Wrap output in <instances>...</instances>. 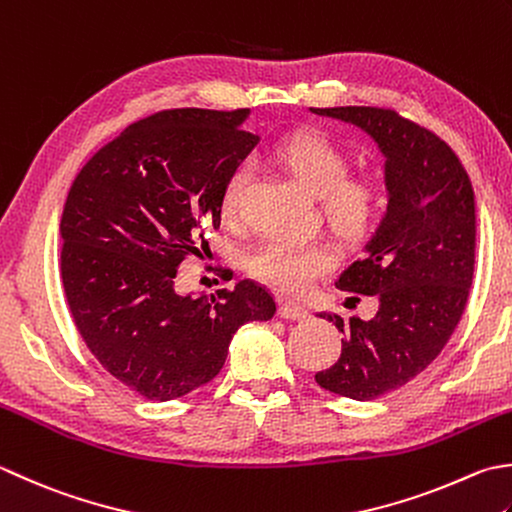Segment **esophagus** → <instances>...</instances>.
Masks as SVG:
<instances>
[{
	"label": "esophagus",
	"mask_w": 512,
	"mask_h": 512,
	"mask_svg": "<svg viewBox=\"0 0 512 512\" xmlns=\"http://www.w3.org/2000/svg\"><path fill=\"white\" fill-rule=\"evenodd\" d=\"M279 315L284 319H290V322H299V319H306L310 313L306 306L297 302H279Z\"/></svg>",
	"instance_id": "1"
}]
</instances>
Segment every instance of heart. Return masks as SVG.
I'll list each match as a JSON object with an SVG mask.
<instances>
[{
    "label": "heart",
    "instance_id": "obj_1",
    "mask_svg": "<svg viewBox=\"0 0 512 512\" xmlns=\"http://www.w3.org/2000/svg\"><path fill=\"white\" fill-rule=\"evenodd\" d=\"M275 159L310 193L319 197L322 215L335 235L348 242L364 239L382 215L384 188L373 177H348L350 159L322 133H299L275 148ZM253 175L250 162L230 170L219 195L226 215H235ZM250 275L279 293L299 295L335 266V253L322 239L268 237L246 257Z\"/></svg>",
    "mask_w": 512,
    "mask_h": 512
}]
</instances>
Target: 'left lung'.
<instances>
[{
  "instance_id": "obj_1",
  "label": "left lung",
  "mask_w": 512,
  "mask_h": 512,
  "mask_svg": "<svg viewBox=\"0 0 512 512\" xmlns=\"http://www.w3.org/2000/svg\"><path fill=\"white\" fill-rule=\"evenodd\" d=\"M375 139L386 157L384 222L337 279L373 295V319L330 315L342 339L337 362L315 382L359 402L408 384L442 353L464 315L475 270V193L455 150L393 108H310Z\"/></svg>"
}]
</instances>
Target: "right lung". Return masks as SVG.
<instances>
[{
  "label": "right lung",
  "mask_w": 512,
  "mask_h": 512,
  "mask_svg": "<svg viewBox=\"0 0 512 512\" xmlns=\"http://www.w3.org/2000/svg\"><path fill=\"white\" fill-rule=\"evenodd\" d=\"M248 108L162 110L130 124L79 170L62 224V284L79 335L110 375L168 402L208 384L246 322L275 315L244 279L215 295H179L177 268L219 228L230 170L257 146Z\"/></svg>",
  "instance_id": "obj_1"
}]
</instances>
